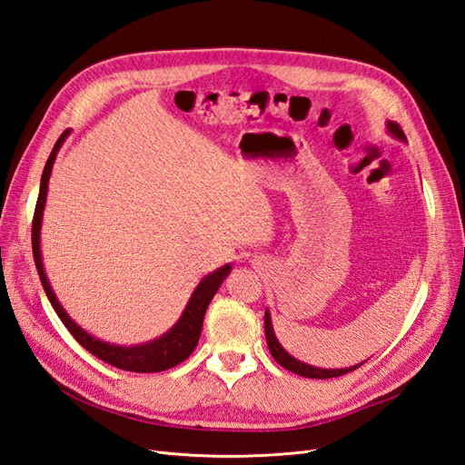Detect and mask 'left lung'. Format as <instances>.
Wrapping results in <instances>:
<instances>
[{
	"mask_svg": "<svg viewBox=\"0 0 465 465\" xmlns=\"http://www.w3.org/2000/svg\"><path fill=\"white\" fill-rule=\"evenodd\" d=\"M388 130L391 132V135H396V137H400V139H405V134H403L400 124L390 122V124H388ZM263 323H265V340H267V347H270V353L273 355V359L281 364V367L291 371V372H294V374H301V376H304V378H320V380H323V378H337V376H343V374H347V372H351V371L359 369L361 364H362V362H361V364H357V367H351V369H333V371L311 367V364H304V362H301V361H297V359H292V357L287 353V351L279 345L277 337H275V333H273V328H272L270 312H265Z\"/></svg>",
	"mask_w": 465,
	"mask_h": 465,
	"instance_id": "8db88e82",
	"label": "left lung"
}]
</instances>
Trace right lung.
Returning a JSON list of instances; mask_svg holds the SVG:
<instances>
[{"label": "right lung", "mask_w": 465, "mask_h": 465, "mask_svg": "<svg viewBox=\"0 0 465 465\" xmlns=\"http://www.w3.org/2000/svg\"><path fill=\"white\" fill-rule=\"evenodd\" d=\"M65 135H67V130L60 135L58 142H55V145L50 153V157L46 161L45 173H42V180H40V192H38L36 207H35V217H33V256H35L40 283H42V287H45L46 297H48L52 308L55 311V314H58V318L64 322V326L67 328V331L75 337V341L83 349H87L89 353H93L96 359H101V361L112 364V367L122 369V371H130V372H161V371H166V369H173L184 359H188L192 355V351L195 349V345H198L207 306H209L211 299L215 297V292L221 287L223 279L229 275L231 265L219 267L217 272L207 275L202 281L198 289L193 291L192 299L186 306V311L176 322V326L168 333H164L163 337H159V340H154V341L145 343V345H137V347H118V345L98 341V340H94V337H91L87 331H83L77 326V323L72 322V318H69L64 312V308L60 306L58 299H55V294L52 292V287H50L48 279H46L45 267H42V258H40L42 209H45V202H46L48 180H50L55 153H58V149L62 147Z\"/></svg>", "instance_id": "add662e5"}]
</instances>
